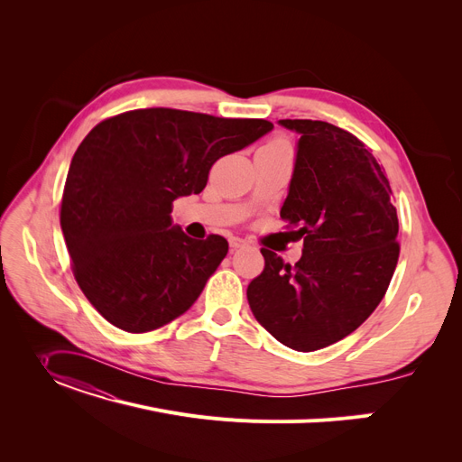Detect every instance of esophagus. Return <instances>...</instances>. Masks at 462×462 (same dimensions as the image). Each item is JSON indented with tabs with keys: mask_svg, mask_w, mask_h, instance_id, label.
Listing matches in <instances>:
<instances>
[{
	"mask_svg": "<svg viewBox=\"0 0 462 462\" xmlns=\"http://www.w3.org/2000/svg\"><path fill=\"white\" fill-rule=\"evenodd\" d=\"M228 241H230V249H232V251H236V249H239V247H244V245L247 244V241H245V239H241V237H236V236H232V237L228 239Z\"/></svg>",
	"mask_w": 462,
	"mask_h": 462,
	"instance_id": "1",
	"label": "esophagus"
}]
</instances>
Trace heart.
Masks as SVG:
<instances>
[{"label":"heart","mask_w":462,"mask_h":462,"mask_svg":"<svg viewBox=\"0 0 462 462\" xmlns=\"http://www.w3.org/2000/svg\"><path fill=\"white\" fill-rule=\"evenodd\" d=\"M265 145H268V148H284V150H290V145H288V142H286L284 138H273L272 142H268Z\"/></svg>","instance_id":"heart-1"}]
</instances>
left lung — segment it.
Returning <instances> with one entry per match:
<instances>
[{
    "label": "left lung",
    "mask_w": 462,
    "mask_h": 462,
    "mask_svg": "<svg viewBox=\"0 0 462 462\" xmlns=\"http://www.w3.org/2000/svg\"><path fill=\"white\" fill-rule=\"evenodd\" d=\"M279 124L301 134L281 217L303 237V254L292 265L262 247L247 300L279 343L312 352L356 331L385 296L399 218L385 170L359 138L328 121Z\"/></svg>",
    "instance_id": "1"
}]
</instances>
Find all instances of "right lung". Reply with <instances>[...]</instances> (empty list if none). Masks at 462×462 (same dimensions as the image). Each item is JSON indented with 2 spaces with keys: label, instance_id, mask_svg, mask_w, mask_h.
I'll return each mask as SVG.
<instances>
[{
  "label": "right lung",
  "instance_id": "add662e5",
  "mask_svg": "<svg viewBox=\"0 0 462 462\" xmlns=\"http://www.w3.org/2000/svg\"><path fill=\"white\" fill-rule=\"evenodd\" d=\"M272 129L268 119L142 108L89 131L70 161L60 223L72 273L105 320L145 333L199 300L228 241L185 236L172 202L202 192L218 159Z\"/></svg>",
  "mask_w": 462,
  "mask_h": 462
}]
</instances>
